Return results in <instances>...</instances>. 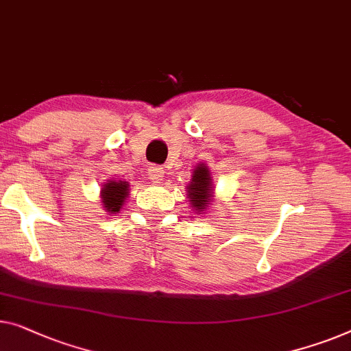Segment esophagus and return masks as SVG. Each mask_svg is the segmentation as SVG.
<instances>
[{"mask_svg": "<svg viewBox=\"0 0 351 351\" xmlns=\"http://www.w3.org/2000/svg\"><path fill=\"white\" fill-rule=\"evenodd\" d=\"M147 176H149V179L152 182L158 184L160 180H163L165 171H163V167H160V166H150L149 171H147Z\"/></svg>", "mask_w": 351, "mask_h": 351, "instance_id": "esophagus-1", "label": "esophagus"}]
</instances>
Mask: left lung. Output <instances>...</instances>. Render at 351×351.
I'll return each instance as SVG.
<instances>
[{
  "label": "left lung",
  "instance_id": "8db88e82",
  "mask_svg": "<svg viewBox=\"0 0 351 351\" xmlns=\"http://www.w3.org/2000/svg\"><path fill=\"white\" fill-rule=\"evenodd\" d=\"M186 197L190 199V204L197 213L206 210L209 207L213 195V184L210 171L204 163L197 165L193 171L191 182L186 186Z\"/></svg>",
  "mask_w": 351,
  "mask_h": 351
}]
</instances>
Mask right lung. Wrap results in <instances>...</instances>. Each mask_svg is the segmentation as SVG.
Returning <instances> with one entry per match:
<instances>
[{
  "mask_svg": "<svg viewBox=\"0 0 351 351\" xmlns=\"http://www.w3.org/2000/svg\"><path fill=\"white\" fill-rule=\"evenodd\" d=\"M130 185L123 180H109L101 188V202H103L104 210L109 213H119L128 197Z\"/></svg>",
  "mask_w": 351,
  "mask_h": 351,
  "instance_id": "add662e5",
  "label": "right lung"
}]
</instances>
